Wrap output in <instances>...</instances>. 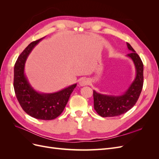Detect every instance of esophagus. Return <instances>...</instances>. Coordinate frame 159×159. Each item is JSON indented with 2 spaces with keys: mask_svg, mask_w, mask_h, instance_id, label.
<instances>
[{
  "mask_svg": "<svg viewBox=\"0 0 159 159\" xmlns=\"http://www.w3.org/2000/svg\"><path fill=\"white\" fill-rule=\"evenodd\" d=\"M79 84H80V86H85L89 84V80L85 79V78H83V79L80 80Z\"/></svg>",
  "mask_w": 159,
  "mask_h": 159,
  "instance_id": "esophagus-1",
  "label": "esophagus"
}]
</instances>
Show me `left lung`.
Here are the masks:
<instances>
[{"instance_id":"1","label":"left lung","mask_w":159,"mask_h":159,"mask_svg":"<svg viewBox=\"0 0 159 159\" xmlns=\"http://www.w3.org/2000/svg\"><path fill=\"white\" fill-rule=\"evenodd\" d=\"M127 46L129 50L131 52L127 56L132 60L135 67V78L121 95L102 94L93 90L94 109L103 117H115L127 112L135 105L141 93L143 85V64L132 46L129 43H127Z\"/></svg>"}]
</instances>
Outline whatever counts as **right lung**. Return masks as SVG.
<instances>
[{
    "label": "right lung",
    "mask_w": 159,
    "mask_h": 159,
    "mask_svg": "<svg viewBox=\"0 0 159 159\" xmlns=\"http://www.w3.org/2000/svg\"><path fill=\"white\" fill-rule=\"evenodd\" d=\"M40 39L31 42L18 56L14 68V89L20 106L30 116L38 119L52 120L63 111L77 84L52 93L38 92L34 89L25 74L28 56Z\"/></svg>",
    "instance_id": "add662e5"
}]
</instances>
